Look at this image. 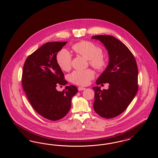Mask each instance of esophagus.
Returning <instances> with one entry per match:
<instances>
[{"label": "esophagus", "mask_w": 158, "mask_h": 158, "mask_svg": "<svg viewBox=\"0 0 158 158\" xmlns=\"http://www.w3.org/2000/svg\"><path fill=\"white\" fill-rule=\"evenodd\" d=\"M85 89V88H83V87H79L78 88V90L79 91H81V90H83Z\"/></svg>", "instance_id": "1"}]
</instances>
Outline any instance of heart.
<instances>
[{
  "label": "heart",
  "mask_w": 158,
  "mask_h": 158,
  "mask_svg": "<svg viewBox=\"0 0 158 158\" xmlns=\"http://www.w3.org/2000/svg\"><path fill=\"white\" fill-rule=\"evenodd\" d=\"M76 53L89 60L91 66L101 70L105 69L107 61L102 56V50L94 43L89 41H82L72 45ZM56 61L59 66L64 71H68L71 68L72 56L66 49H61L56 56ZM94 72L90 69L75 70L69 75V80L73 83L85 86L88 85L94 77Z\"/></svg>",
  "instance_id": "obj_1"
}]
</instances>
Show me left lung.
Segmentation results:
<instances>
[{
  "mask_svg": "<svg viewBox=\"0 0 158 158\" xmlns=\"http://www.w3.org/2000/svg\"><path fill=\"white\" fill-rule=\"evenodd\" d=\"M99 40L108 50L109 64L97 80V85L109 83L108 89L95 90L94 108L102 117L112 118L123 113L138 90V69L132 53L120 40L111 35H99Z\"/></svg>",
  "mask_w": 158,
  "mask_h": 158,
  "instance_id": "obj_1",
  "label": "left lung"
}]
</instances>
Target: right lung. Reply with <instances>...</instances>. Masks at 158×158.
<instances>
[{
	"label": "right lung",
	"mask_w": 158,
	"mask_h": 158,
	"mask_svg": "<svg viewBox=\"0 0 158 158\" xmlns=\"http://www.w3.org/2000/svg\"><path fill=\"white\" fill-rule=\"evenodd\" d=\"M66 43H45L27 57L23 67V89L28 101L40 115L49 120L63 118L77 92L74 85L66 86L62 92L56 89L57 86L68 83L56 61L57 54Z\"/></svg>",
	"instance_id": "obj_1"
}]
</instances>
